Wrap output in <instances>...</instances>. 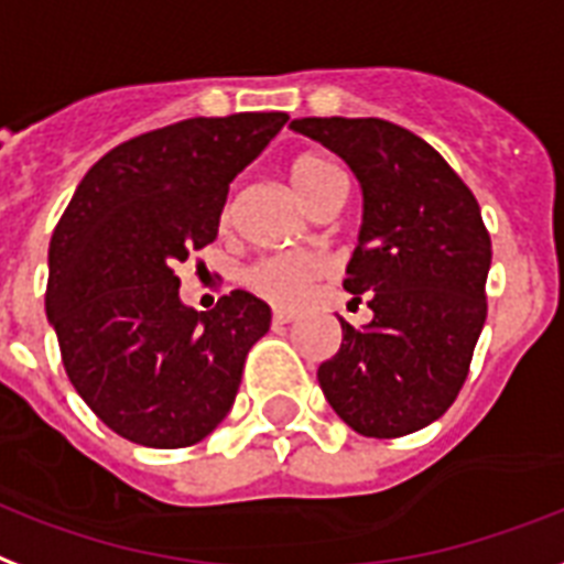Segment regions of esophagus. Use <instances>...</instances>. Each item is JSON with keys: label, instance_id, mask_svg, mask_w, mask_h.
<instances>
[{"label": "esophagus", "instance_id": "1", "mask_svg": "<svg viewBox=\"0 0 564 564\" xmlns=\"http://www.w3.org/2000/svg\"><path fill=\"white\" fill-rule=\"evenodd\" d=\"M296 321V312L291 308H273V323H291Z\"/></svg>", "mask_w": 564, "mask_h": 564}]
</instances>
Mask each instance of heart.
Returning a JSON list of instances; mask_svg holds the SVG:
<instances>
[{"instance_id":"1","label":"heart","mask_w":564,"mask_h":564,"mask_svg":"<svg viewBox=\"0 0 564 564\" xmlns=\"http://www.w3.org/2000/svg\"><path fill=\"white\" fill-rule=\"evenodd\" d=\"M288 182L294 187V194L303 199L308 208L326 199L335 191H344V176L341 170L335 167L326 155L317 152H305L300 159L291 161L288 167ZM232 208H226L223 220H229ZM323 261L305 252H294V256H273V259H261L259 264H252L247 270V285L252 291H259L273 303H296L308 294V288L321 279Z\"/></svg>"}]
</instances>
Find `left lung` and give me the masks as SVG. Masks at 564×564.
I'll return each instance as SVG.
<instances>
[{
  "instance_id": "obj_1",
  "label": "left lung",
  "mask_w": 564,
  "mask_h": 564,
  "mask_svg": "<svg viewBox=\"0 0 564 564\" xmlns=\"http://www.w3.org/2000/svg\"><path fill=\"white\" fill-rule=\"evenodd\" d=\"M291 129L341 155L365 199L344 291L365 294L373 321H341V350L317 382L359 435L423 430L465 386L486 323L491 238L477 196L423 138L379 117H303Z\"/></svg>"
}]
</instances>
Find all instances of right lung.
<instances>
[{"mask_svg":"<svg viewBox=\"0 0 564 564\" xmlns=\"http://www.w3.org/2000/svg\"><path fill=\"white\" fill-rule=\"evenodd\" d=\"M285 123L247 111L138 134L87 170L61 214L46 317L69 382L117 435L191 447L232 409L270 305L232 291L194 312L173 270L217 238L229 182Z\"/></svg>","mask_w":564,"mask_h":564,"instance_id":"obj_1","label":"right lung"}]
</instances>
